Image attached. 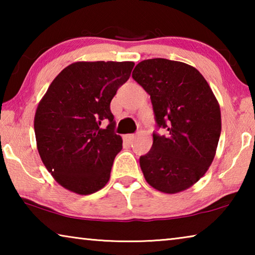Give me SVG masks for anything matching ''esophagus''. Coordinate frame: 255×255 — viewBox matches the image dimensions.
Returning a JSON list of instances; mask_svg holds the SVG:
<instances>
[{
	"mask_svg": "<svg viewBox=\"0 0 255 255\" xmlns=\"http://www.w3.org/2000/svg\"><path fill=\"white\" fill-rule=\"evenodd\" d=\"M133 138H135V135H132V133H128V135L124 136V139L128 141V143H131V141L133 140Z\"/></svg>",
	"mask_w": 255,
	"mask_h": 255,
	"instance_id": "1",
	"label": "esophagus"
}]
</instances>
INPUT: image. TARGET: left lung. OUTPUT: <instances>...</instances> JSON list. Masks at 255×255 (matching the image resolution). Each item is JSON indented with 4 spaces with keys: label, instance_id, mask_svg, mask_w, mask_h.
<instances>
[{
    "label": "left lung",
    "instance_id": "left-lung-1",
    "mask_svg": "<svg viewBox=\"0 0 255 255\" xmlns=\"http://www.w3.org/2000/svg\"><path fill=\"white\" fill-rule=\"evenodd\" d=\"M132 79L150 96L158 127L149 152L140 156L145 180L164 193L187 190L213 163L222 131L221 108L200 72L165 58L138 63Z\"/></svg>",
    "mask_w": 255,
    "mask_h": 255
}]
</instances>
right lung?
I'll return each mask as SVG.
<instances>
[{
    "label": "right lung",
    "mask_w": 255,
    "mask_h": 255,
    "mask_svg": "<svg viewBox=\"0 0 255 255\" xmlns=\"http://www.w3.org/2000/svg\"><path fill=\"white\" fill-rule=\"evenodd\" d=\"M133 62H76L51 82L37 107L34 133L46 169L77 195H91L108 183L123 148L110 102L130 76ZM108 120L107 128L101 124Z\"/></svg>",
    "instance_id": "right-lung-1"
}]
</instances>
